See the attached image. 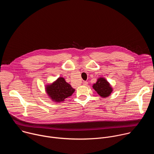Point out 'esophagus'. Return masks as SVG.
Listing matches in <instances>:
<instances>
[{
	"instance_id": "34e87169",
	"label": "esophagus",
	"mask_w": 154,
	"mask_h": 154,
	"mask_svg": "<svg viewBox=\"0 0 154 154\" xmlns=\"http://www.w3.org/2000/svg\"><path fill=\"white\" fill-rule=\"evenodd\" d=\"M88 82L85 81V82H83V85L84 86H87V85H88Z\"/></svg>"
}]
</instances>
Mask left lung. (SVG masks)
<instances>
[{
    "label": "left lung",
    "instance_id": "8db88e82",
    "mask_svg": "<svg viewBox=\"0 0 154 154\" xmlns=\"http://www.w3.org/2000/svg\"><path fill=\"white\" fill-rule=\"evenodd\" d=\"M93 89L102 98L110 96L113 91V88L109 83L103 77L97 79L96 83L93 85Z\"/></svg>",
    "mask_w": 154,
    "mask_h": 154
}]
</instances>
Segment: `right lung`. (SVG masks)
<instances>
[{"instance_id": "add662e5", "label": "right lung", "mask_w": 154, "mask_h": 154, "mask_svg": "<svg viewBox=\"0 0 154 154\" xmlns=\"http://www.w3.org/2000/svg\"><path fill=\"white\" fill-rule=\"evenodd\" d=\"M46 91L49 97L53 102L60 103L72 96L75 91V89L71 87L70 84L66 82L64 78L61 77L52 83L47 85Z\"/></svg>"}]
</instances>
